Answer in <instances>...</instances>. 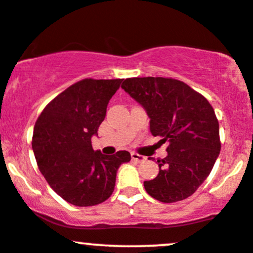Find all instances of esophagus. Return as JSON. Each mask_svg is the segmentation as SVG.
<instances>
[{"mask_svg":"<svg viewBox=\"0 0 253 253\" xmlns=\"http://www.w3.org/2000/svg\"><path fill=\"white\" fill-rule=\"evenodd\" d=\"M131 157L133 161H135V162H144V161L146 160V157L141 156V155H139V154H135V152H132Z\"/></svg>","mask_w":253,"mask_h":253,"instance_id":"obj_1","label":"esophagus"}]
</instances>
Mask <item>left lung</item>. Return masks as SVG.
I'll use <instances>...</instances> for the list:
<instances>
[{
	"instance_id": "8db88e82",
	"label": "left lung",
	"mask_w": 253,
	"mask_h": 253,
	"mask_svg": "<svg viewBox=\"0 0 253 253\" xmlns=\"http://www.w3.org/2000/svg\"><path fill=\"white\" fill-rule=\"evenodd\" d=\"M121 87L145 109L151 134L169 143L167 157L157 160V176L144 181L146 192L162 203L192 196L220 155L218 121L211 104L171 78H128Z\"/></svg>"
}]
</instances>
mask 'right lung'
Here are the masks:
<instances>
[{
    "label": "right lung",
    "instance_id": "right-lung-1",
    "mask_svg": "<svg viewBox=\"0 0 253 253\" xmlns=\"http://www.w3.org/2000/svg\"><path fill=\"white\" fill-rule=\"evenodd\" d=\"M122 79H83L44 108L33 128L32 150L41 173L61 198L92 207L112 196L128 151L103 155L91 144Z\"/></svg>",
    "mask_w": 253,
    "mask_h": 253
}]
</instances>
